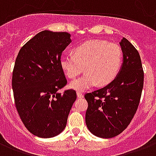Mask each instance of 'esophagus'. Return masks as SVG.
Masks as SVG:
<instances>
[{
  "mask_svg": "<svg viewBox=\"0 0 156 156\" xmlns=\"http://www.w3.org/2000/svg\"><path fill=\"white\" fill-rule=\"evenodd\" d=\"M76 95H77V98H83V97H84V95H83V94H82L80 92H77Z\"/></svg>",
  "mask_w": 156,
  "mask_h": 156,
  "instance_id": "34e87169",
  "label": "esophagus"
}]
</instances>
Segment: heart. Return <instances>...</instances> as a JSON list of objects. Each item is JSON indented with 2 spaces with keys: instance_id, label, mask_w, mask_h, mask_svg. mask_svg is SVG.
I'll list each match as a JSON object with an SVG mask.
<instances>
[{
  "instance_id": "heart-1",
  "label": "heart",
  "mask_w": 156,
  "mask_h": 156,
  "mask_svg": "<svg viewBox=\"0 0 156 156\" xmlns=\"http://www.w3.org/2000/svg\"><path fill=\"white\" fill-rule=\"evenodd\" d=\"M122 63L120 46L104 40H89L74 48L73 54H63L60 65L68 78H75L84 69L86 73L72 80L69 86L76 90H85L97 85L111 83L118 76Z\"/></svg>"
}]
</instances>
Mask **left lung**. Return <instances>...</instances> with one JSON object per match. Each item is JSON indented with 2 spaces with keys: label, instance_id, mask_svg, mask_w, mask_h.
<instances>
[{
  "label": "left lung",
  "instance_id": "obj_1",
  "mask_svg": "<svg viewBox=\"0 0 156 156\" xmlns=\"http://www.w3.org/2000/svg\"><path fill=\"white\" fill-rule=\"evenodd\" d=\"M120 46L123 63L118 76L102 88L86 93L85 122L96 136L109 139L127 127L136 113L143 87L141 58L136 48L126 38Z\"/></svg>",
  "mask_w": 156,
  "mask_h": 156
}]
</instances>
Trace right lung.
Wrapping results in <instances>:
<instances>
[{
  "instance_id": "add662e5",
  "label": "right lung",
  "mask_w": 156,
  "mask_h": 156,
  "mask_svg": "<svg viewBox=\"0 0 156 156\" xmlns=\"http://www.w3.org/2000/svg\"><path fill=\"white\" fill-rule=\"evenodd\" d=\"M70 34L43 30L20 49L13 71L15 105L29 131L40 138L59 134L76 100L73 89L58 90L67 84L60 57L72 42Z\"/></svg>"
}]
</instances>
